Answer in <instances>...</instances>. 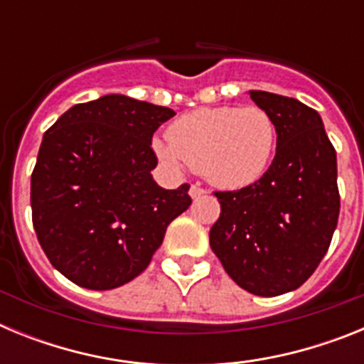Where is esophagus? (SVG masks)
<instances>
[{"label":"esophagus","mask_w":364,"mask_h":364,"mask_svg":"<svg viewBox=\"0 0 364 364\" xmlns=\"http://www.w3.org/2000/svg\"><path fill=\"white\" fill-rule=\"evenodd\" d=\"M189 195H191V198H198L202 197V195H205V189L200 188L198 184H193L191 188H189Z\"/></svg>","instance_id":"34e87169"}]
</instances>
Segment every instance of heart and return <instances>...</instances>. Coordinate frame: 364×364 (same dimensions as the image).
Returning <instances> with one entry per match:
<instances>
[{
  "label": "heart",
  "instance_id": "b5f03b06",
  "mask_svg": "<svg viewBox=\"0 0 364 364\" xmlns=\"http://www.w3.org/2000/svg\"><path fill=\"white\" fill-rule=\"evenodd\" d=\"M277 146L269 112L257 105L204 107L173 122L154 153L169 167L191 166L220 189H240L264 175Z\"/></svg>",
  "mask_w": 364,
  "mask_h": 364
}]
</instances>
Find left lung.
Returning a JSON list of instances; mask_svg holds the SVG:
<instances>
[{
  "label": "left lung",
  "mask_w": 364,
  "mask_h": 364,
  "mask_svg": "<svg viewBox=\"0 0 364 364\" xmlns=\"http://www.w3.org/2000/svg\"><path fill=\"white\" fill-rule=\"evenodd\" d=\"M269 112L277 151L268 171L239 191H217L210 244L226 273L260 297L297 290L326 255L339 218L337 156L319 112L299 100L250 91Z\"/></svg>",
  "instance_id": "left-lung-1"
}]
</instances>
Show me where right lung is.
<instances>
[{
	"label": "right lung",
	"mask_w": 364,
	"mask_h": 364,
	"mask_svg": "<svg viewBox=\"0 0 364 364\" xmlns=\"http://www.w3.org/2000/svg\"><path fill=\"white\" fill-rule=\"evenodd\" d=\"M169 107L124 95L76 104L45 131L31 176L32 224L50 264L87 290H112L149 266L167 226L191 205L164 189L153 133Z\"/></svg>",
	"instance_id": "right-lung-1"
}]
</instances>
